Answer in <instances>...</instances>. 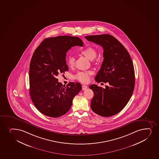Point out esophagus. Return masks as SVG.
<instances>
[{
	"mask_svg": "<svg viewBox=\"0 0 159 159\" xmlns=\"http://www.w3.org/2000/svg\"><path fill=\"white\" fill-rule=\"evenodd\" d=\"M87 88H88V86H86V85H83V86H82V89L83 90H86Z\"/></svg>",
	"mask_w": 159,
	"mask_h": 159,
	"instance_id": "34e87169",
	"label": "esophagus"
}]
</instances>
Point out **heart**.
<instances>
[{"mask_svg":"<svg viewBox=\"0 0 159 159\" xmlns=\"http://www.w3.org/2000/svg\"><path fill=\"white\" fill-rule=\"evenodd\" d=\"M81 53L90 60H93L96 57L97 54V51L95 49L91 47H87L86 48L82 49L81 51ZM75 60L73 56H69L66 59V62L69 67H73L75 66ZM90 75L91 72L89 71H79L75 75H73L72 78L80 82L86 83L89 80Z\"/></svg>","mask_w":159,"mask_h":159,"instance_id":"obj_1","label":"heart"}]
</instances>
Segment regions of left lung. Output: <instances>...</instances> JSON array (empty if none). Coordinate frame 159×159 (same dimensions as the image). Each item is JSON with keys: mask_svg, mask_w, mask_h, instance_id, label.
Listing matches in <instances>:
<instances>
[{"mask_svg": "<svg viewBox=\"0 0 159 159\" xmlns=\"http://www.w3.org/2000/svg\"><path fill=\"white\" fill-rule=\"evenodd\" d=\"M88 41L101 45L104 49V60L95 80L98 83L108 82L103 88L92 84L93 91L91 108L104 117L120 112L130 99L135 84L133 61L125 47L110 34L86 36Z\"/></svg>", "mask_w": 159, "mask_h": 159, "instance_id": "left-lung-1", "label": "left lung"}]
</instances>
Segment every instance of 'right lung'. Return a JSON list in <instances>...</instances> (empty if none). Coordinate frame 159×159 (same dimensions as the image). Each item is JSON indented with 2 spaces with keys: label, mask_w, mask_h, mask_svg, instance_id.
I'll return each instance as SVG.
<instances>
[{
  "label": "right lung",
  "mask_w": 159,
  "mask_h": 159,
  "mask_svg": "<svg viewBox=\"0 0 159 159\" xmlns=\"http://www.w3.org/2000/svg\"><path fill=\"white\" fill-rule=\"evenodd\" d=\"M75 46L82 47L79 37L60 36L43 40L32 55L29 69L30 95L39 112L57 118L69 111L82 87L79 82L63 86L56 77L69 70L66 52Z\"/></svg>",
  "instance_id": "add662e5"
}]
</instances>
